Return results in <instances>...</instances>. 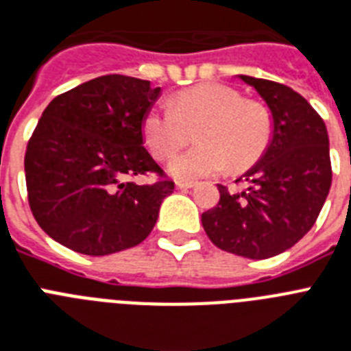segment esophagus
I'll list each match as a JSON object with an SVG mask.
<instances>
[{
    "label": "esophagus",
    "mask_w": 351,
    "mask_h": 351,
    "mask_svg": "<svg viewBox=\"0 0 351 351\" xmlns=\"http://www.w3.org/2000/svg\"><path fill=\"white\" fill-rule=\"evenodd\" d=\"M176 186H178V190H188V188H193V182L178 181L176 182Z\"/></svg>",
    "instance_id": "obj_1"
}]
</instances>
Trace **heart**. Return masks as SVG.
<instances>
[{
	"label": "heart",
	"mask_w": 351,
	"mask_h": 351,
	"mask_svg": "<svg viewBox=\"0 0 351 351\" xmlns=\"http://www.w3.org/2000/svg\"><path fill=\"white\" fill-rule=\"evenodd\" d=\"M195 127L199 145L170 161L173 178H208L228 167L231 172L247 170L267 150L274 129L265 104L244 98L226 84L206 82L149 109L141 120V136L150 154L165 161L190 140V129Z\"/></svg>",
	"instance_id": "heart-1"
}]
</instances>
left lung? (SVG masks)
Listing matches in <instances>:
<instances>
[{
  "instance_id": "1",
  "label": "left lung",
  "mask_w": 351,
  "mask_h": 351,
  "mask_svg": "<svg viewBox=\"0 0 351 351\" xmlns=\"http://www.w3.org/2000/svg\"><path fill=\"white\" fill-rule=\"evenodd\" d=\"M273 112V141L258 163L237 182L219 186V204L202 213V228L217 247L262 260L283 253L317 221L332 184L325 121L300 93L280 82L240 75Z\"/></svg>"
}]
</instances>
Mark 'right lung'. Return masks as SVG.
<instances>
[{
    "instance_id": "1",
    "label": "right lung",
    "mask_w": 351,
    "mask_h": 351,
    "mask_svg": "<svg viewBox=\"0 0 351 351\" xmlns=\"http://www.w3.org/2000/svg\"><path fill=\"white\" fill-rule=\"evenodd\" d=\"M149 80L104 75L55 97L25 154L28 204L59 244L104 256L141 244L173 192L143 147L141 120L159 97ZM154 183L136 185V175Z\"/></svg>"
}]
</instances>
